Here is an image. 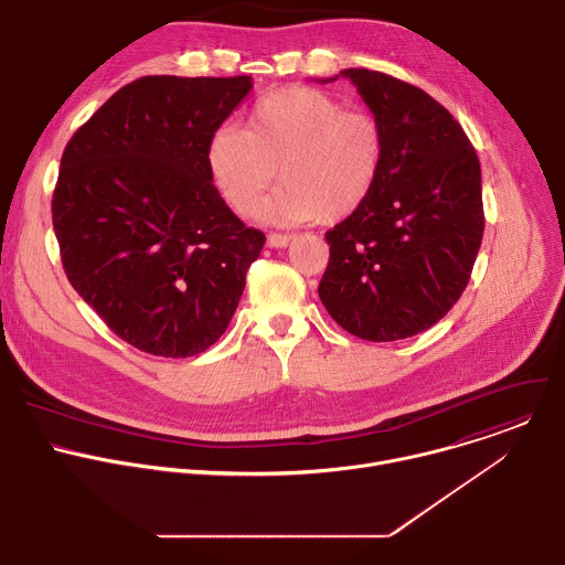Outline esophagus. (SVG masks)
Returning a JSON list of instances; mask_svg holds the SVG:
<instances>
[{
	"label": "esophagus",
	"mask_w": 565,
	"mask_h": 565,
	"mask_svg": "<svg viewBox=\"0 0 565 565\" xmlns=\"http://www.w3.org/2000/svg\"><path fill=\"white\" fill-rule=\"evenodd\" d=\"M290 234H277V232H273V234H268V238H266V244L270 246V248H286L288 244H290Z\"/></svg>",
	"instance_id": "1"
}]
</instances>
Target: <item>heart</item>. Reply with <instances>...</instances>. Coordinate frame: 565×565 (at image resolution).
I'll return each instance as SVG.
<instances>
[{
	"instance_id": "1",
	"label": "heart",
	"mask_w": 565,
	"mask_h": 565,
	"mask_svg": "<svg viewBox=\"0 0 565 565\" xmlns=\"http://www.w3.org/2000/svg\"><path fill=\"white\" fill-rule=\"evenodd\" d=\"M214 185L236 214H248L279 177V190L259 207L277 225L347 221L371 199L384 166L380 122L347 109L329 92L281 87L264 96L250 129L223 125L207 145Z\"/></svg>"
}]
</instances>
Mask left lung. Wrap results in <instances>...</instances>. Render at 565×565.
Masks as SVG:
<instances>
[{"label": "left lung", "instance_id": "left-lung-1", "mask_svg": "<svg viewBox=\"0 0 565 565\" xmlns=\"http://www.w3.org/2000/svg\"><path fill=\"white\" fill-rule=\"evenodd\" d=\"M340 75L382 127L384 166L364 207L327 232L319 299L355 338L405 340L467 288L486 230L480 163L458 120L423 89L369 68Z\"/></svg>", "mask_w": 565, "mask_h": 565}]
</instances>
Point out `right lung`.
Instances as JSON below:
<instances>
[{"label": "right lung", "instance_id": "1", "mask_svg": "<svg viewBox=\"0 0 565 565\" xmlns=\"http://www.w3.org/2000/svg\"><path fill=\"white\" fill-rule=\"evenodd\" d=\"M250 75H145L66 142L53 230L71 286L127 344L190 358L227 329L266 236L212 185V134Z\"/></svg>", "mask_w": 565, "mask_h": 565}]
</instances>
